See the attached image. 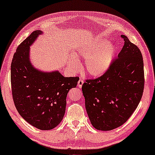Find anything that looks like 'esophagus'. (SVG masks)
I'll return each mask as SVG.
<instances>
[{
    "mask_svg": "<svg viewBox=\"0 0 155 155\" xmlns=\"http://www.w3.org/2000/svg\"><path fill=\"white\" fill-rule=\"evenodd\" d=\"M83 84H84V81L82 80H80L78 82V86L79 87H81V86H82V85H83Z\"/></svg>",
    "mask_w": 155,
    "mask_h": 155,
    "instance_id": "34e87169",
    "label": "esophagus"
}]
</instances>
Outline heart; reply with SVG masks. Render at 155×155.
<instances>
[{"instance_id":"obj_1","label":"heart","mask_w":155,"mask_h":155,"mask_svg":"<svg viewBox=\"0 0 155 155\" xmlns=\"http://www.w3.org/2000/svg\"><path fill=\"white\" fill-rule=\"evenodd\" d=\"M109 41L101 39L89 47L78 52V58L86 59V70L92 77H100L104 74L111 65L117 52V46L109 45ZM69 65L75 71L80 69V64L78 59H71Z\"/></svg>"}]
</instances>
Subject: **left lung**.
I'll list each match as a JSON object with an SVG mask.
<instances>
[{"instance_id":"1","label":"left lung","mask_w":155,"mask_h":155,"mask_svg":"<svg viewBox=\"0 0 155 155\" xmlns=\"http://www.w3.org/2000/svg\"><path fill=\"white\" fill-rule=\"evenodd\" d=\"M124 45L109 69L82 85L85 107L93 127L110 131L126 122L141 100L144 84V62L137 46L121 35Z\"/></svg>"}]
</instances>
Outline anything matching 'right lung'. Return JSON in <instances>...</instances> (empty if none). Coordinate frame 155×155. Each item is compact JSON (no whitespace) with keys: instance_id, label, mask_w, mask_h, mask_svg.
Returning <instances> with one entry per match:
<instances>
[{"instance_id":"obj_1","label":"right lung","mask_w":155,"mask_h":155,"mask_svg":"<svg viewBox=\"0 0 155 155\" xmlns=\"http://www.w3.org/2000/svg\"><path fill=\"white\" fill-rule=\"evenodd\" d=\"M41 30H36L21 43L11 63V81L13 101L25 121L41 130L59 125L65 115L69 90L76 87L78 77H64L58 70L43 71L32 65L30 46Z\"/></svg>"}]
</instances>
